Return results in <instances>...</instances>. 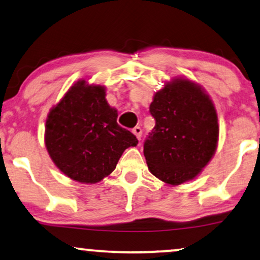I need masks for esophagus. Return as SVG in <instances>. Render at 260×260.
Instances as JSON below:
<instances>
[{"mask_svg": "<svg viewBox=\"0 0 260 260\" xmlns=\"http://www.w3.org/2000/svg\"><path fill=\"white\" fill-rule=\"evenodd\" d=\"M133 134L135 135V137L138 138V140H141V135H142V129H141V127H139V126H137V127H134L133 128Z\"/></svg>", "mask_w": 260, "mask_h": 260, "instance_id": "1", "label": "esophagus"}]
</instances>
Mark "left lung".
I'll return each instance as SVG.
<instances>
[{"instance_id":"left-lung-1","label":"left lung","mask_w":260,"mask_h":260,"mask_svg":"<svg viewBox=\"0 0 260 260\" xmlns=\"http://www.w3.org/2000/svg\"><path fill=\"white\" fill-rule=\"evenodd\" d=\"M149 113L155 126L144 154L151 173L170 185L194 179L217 148L218 118L210 96L194 82L174 79L155 93Z\"/></svg>"}]
</instances>
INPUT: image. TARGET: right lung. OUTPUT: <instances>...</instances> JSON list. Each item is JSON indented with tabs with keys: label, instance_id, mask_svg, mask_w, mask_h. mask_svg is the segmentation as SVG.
Listing matches in <instances>:
<instances>
[{
	"label": "right lung",
	"instance_id": "right-lung-1",
	"mask_svg": "<svg viewBox=\"0 0 260 260\" xmlns=\"http://www.w3.org/2000/svg\"><path fill=\"white\" fill-rule=\"evenodd\" d=\"M104 86L80 80L50 109L46 122L47 151L73 180L95 184L115 170L123 151L138 145L118 125V112L106 101Z\"/></svg>",
	"mask_w": 260,
	"mask_h": 260
}]
</instances>
